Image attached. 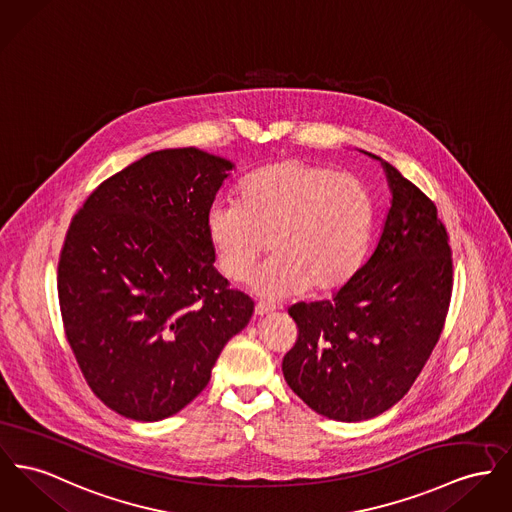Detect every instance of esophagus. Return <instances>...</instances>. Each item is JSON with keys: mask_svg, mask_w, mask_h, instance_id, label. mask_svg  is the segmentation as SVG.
Returning <instances> with one entry per match:
<instances>
[{"mask_svg": "<svg viewBox=\"0 0 512 512\" xmlns=\"http://www.w3.org/2000/svg\"><path fill=\"white\" fill-rule=\"evenodd\" d=\"M275 307H273L272 303H266V301H260V303H256V307H254V314L256 316H266V314H272Z\"/></svg>", "mask_w": 512, "mask_h": 512, "instance_id": "obj_1", "label": "esophagus"}]
</instances>
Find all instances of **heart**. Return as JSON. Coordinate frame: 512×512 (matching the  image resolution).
Returning <instances> with one entry per match:
<instances>
[{
	"label": "heart",
	"mask_w": 512,
	"mask_h": 512,
	"mask_svg": "<svg viewBox=\"0 0 512 512\" xmlns=\"http://www.w3.org/2000/svg\"><path fill=\"white\" fill-rule=\"evenodd\" d=\"M375 223L373 196L359 178L283 159L250 172L237 202L211 205L207 239L233 283L252 277L270 242L273 258L252 283L258 295H332L365 264Z\"/></svg>",
	"instance_id": "b5f03b06"
}]
</instances>
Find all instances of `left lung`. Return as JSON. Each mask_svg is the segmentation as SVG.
<instances>
[{"mask_svg":"<svg viewBox=\"0 0 512 512\" xmlns=\"http://www.w3.org/2000/svg\"><path fill=\"white\" fill-rule=\"evenodd\" d=\"M382 167L392 205L373 256L330 301L289 307L299 338L281 365L308 408L347 423L408 394L441 338L452 295V250L437 205L390 163Z\"/></svg>","mask_w":512,"mask_h":512,"instance_id":"obj_1","label":"left lung"}]
</instances>
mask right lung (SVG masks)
<instances>
[{"label": "right lung", "instance_id": "add662e5", "mask_svg": "<svg viewBox=\"0 0 512 512\" xmlns=\"http://www.w3.org/2000/svg\"><path fill=\"white\" fill-rule=\"evenodd\" d=\"M231 169L196 147L153 151L106 178L69 223L58 262L66 338L93 394L128 419L188 406L252 318L207 239Z\"/></svg>", "mask_w": 512, "mask_h": 512}]
</instances>
